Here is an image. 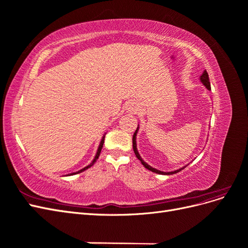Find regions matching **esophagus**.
Here are the masks:
<instances>
[{"mask_svg":"<svg viewBox=\"0 0 248 248\" xmlns=\"http://www.w3.org/2000/svg\"><path fill=\"white\" fill-rule=\"evenodd\" d=\"M131 110H132V111H136V108H131Z\"/></svg>","mask_w":248,"mask_h":248,"instance_id":"obj_1","label":"esophagus"}]
</instances>
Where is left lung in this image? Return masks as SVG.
<instances>
[{"label":"left lung","mask_w":248,"mask_h":248,"mask_svg":"<svg viewBox=\"0 0 248 248\" xmlns=\"http://www.w3.org/2000/svg\"><path fill=\"white\" fill-rule=\"evenodd\" d=\"M201 81L206 86V88H207L208 90H211V86H210L209 77H208V72H207L206 70H205L204 72H202V74L201 76ZM138 128H139V127H138ZM137 132H138V129L136 130V132L133 133V137H132V147H133V151H134V154H136V156L138 157V159L140 160L141 164H142V166H144L146 169H148L149 170H151V171H153V172H156V174H160V175H171V174H176V172H178V171H180V170H182L184 169V168H183V169H179V170H175V171L164 172V171H161V170H156V169H153L152 167H150L149 164H147L144 160H142V159L140 158V154H139V152H138V150H137V141H136Z\"/></svg>","instance_id":"8db88e82"}]
</instances>
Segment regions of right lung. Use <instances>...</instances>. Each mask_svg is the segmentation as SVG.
Segmentation results:
<instances>
[{
    "label": "right lung",
    "instance_id": "obj_1",
    "mask_svg": "<svg viewBox=\"0 0 248 248\" xmlns=\"http://www.w3.org/2000/svg\"><path fill=\"white\" fill-rule=\"evenodd\" d=\"M103 142H104V138L101 140V141H100V145H99V148H98V151H97V154H96V156H95V158H94V160L92 161V163L91 164H89L88 167H86V168H84L82 170H78V171H77V172H73V174H70V175H74V174H78V172H81V171H84L85 170H87V169H89V168H91L93 164H94V162L96 161V159L98 158L99 157V155H100V152H101V149H102V147H103Z\"/></svg>",
    "mask_w": 248,
    "mask_h": 248
}]
</instances>
